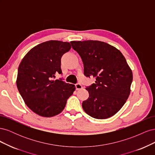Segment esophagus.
<instances>
[{"label":"esophagus","mask_w":155,"mask_h":155,"mask_svg":"<svg viewBox=\"0 0 155 155\" xmlns=\"http://www.w3.org/2000/svg\"><path fill=\"white\" fill-rule=\"evenodd\" d=\"M75 86H76V88L77 91L81 90V89H82V88H83L82 85H81L80 83H77V84H76V85H75Z\"/></svg>","instance_id":"obj_1"}]
</instances>
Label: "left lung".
Instances as JSON below:
<instances>
[{
	"instance_id": "1",
	"label": "left lung",
	"mask_w": 155,
	"mask_h": 155,
	"mask_svg": "<svg viewBox=\"0 0 155 155\" xmlns=\"http://www.w3.org/2000/svg\"><path fill=\"white\" fill-rule=\"evenodd\" d=\"M80 55L84 74L96 78L87 87L89 97L83 101L86 113L96 119L114 116L124 106L130 92L133 72L121 51L104 42L88 40L71 41Z\"/></svg>"
}]
</instances>
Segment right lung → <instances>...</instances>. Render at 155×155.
<instances>
[{
    "instance_id": "add662e5",
    "label": "right lung",
    "mask_w": 155,
    "mask_h": 155,
    "mask_svg": "<svg viewBox=\"0 0 155 155\" xmlns=\"http://www.w3.org/2000/svg\"><path fill=\"white\" fill-rule=\"evenodd\" d=\"M71 48L68 42L48 41L31 48L18 68L17 87L26 105L43 117L58 115L64 109L68 98L76 87L54 80L56 74H62L61 59Z\"/></svg>"
}]
</instances>
